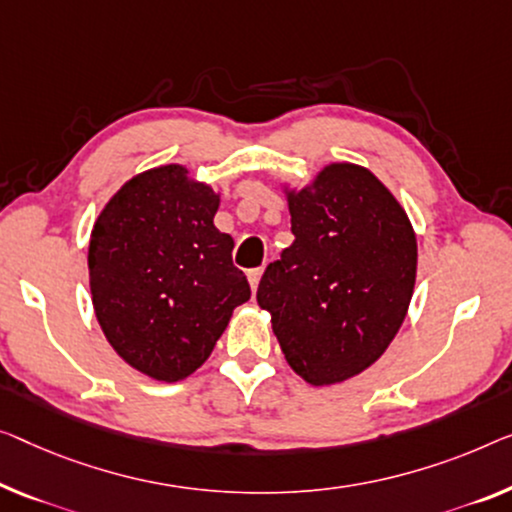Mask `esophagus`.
I'll list each match as a JSON object with an SVG mask.
<instances>
[{
  "instance_id": "esophagus-1",
  "label": "esophagus",
  "mask_w": 512,
  "mask_h": 512,
  "mask_svg": "<svg viewBox=\"0 0 512 512\" xmlns=\"http://www.w3.org/2000/svg\"><path fill=\"white\" fill-rule=\"evenodd\" d=\"M262 273H264L262 266H257V269L248 271V282H250V287H253V292H257V285H259V278H262Z\"/></svg>"
}]
</instances>
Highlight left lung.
<instances>
[{
	"label": "left lung",
	"instance_id": "1",
	"mask_svg": "<svg viewBox=\"0 0 512 512\" xmlns=\"http://www.w3.org/2000/svg\"><path fill=\"white\" fill-rule=\"evenodd\" d=\"M294 243L266 266L259 308L296 375L338 384L386 352L416 282L407 213L365 167L333 163L312 188L289 193Z\"/></svg>",
	"mask_w": 512,
	"mask_h": 512
}]
</instances>
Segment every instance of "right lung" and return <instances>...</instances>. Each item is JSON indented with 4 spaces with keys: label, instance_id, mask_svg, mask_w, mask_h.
<instances>
[{
    "label": "right lung",
    "instance_id": "obj_1",
    "mask_svg": "<svg viewBox=\"0 0 512 512\" xmlns=\"http://www.w3.org/2000/svg\"><path fill=\"white\" fill-rule=\"evenodd\" d=\"M218 195L163 165L126 181L89 241V285L105 338L131 368L181 381L200 368L250 285L234 239L213 225Z\"/></svg>",
    "mask_w": 512,
    "mask_h": 512
}]
</instances>
